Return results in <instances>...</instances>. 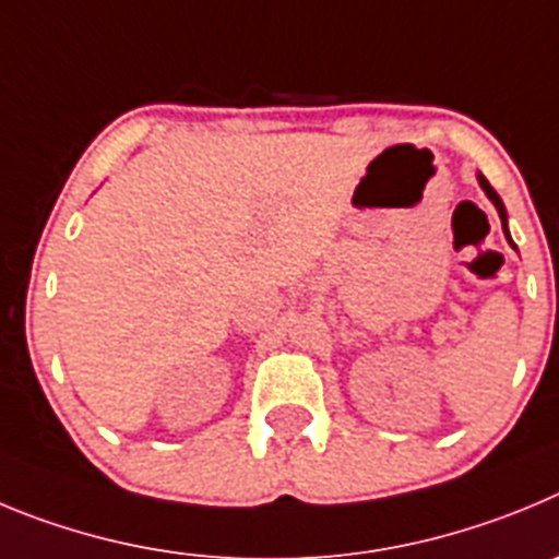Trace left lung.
I'll return each mask as SVG.
<instances>
[{
	"label": "left lung",
	"instance_id": "1",
	"mask_svg": "<svg viewBox=\"0 0 559 559\" xmlns=\"http://www.w3.org/2000/svg\"><path fill=\"white\" fill-rule=\"evenodd\" d=\"M476 178H479V186H481V192L487 194V200H490L492 205H496V211H499V217H501V225H504V236H507V242L512 245V248H515V242H512V236H510V230H507V209H504V203H501V198L499 194H496V189H492L490 183H487V178L485 175H476ZM518 250V248H515Z\"/></svg>",
	"mask_w": 559,
	"mask_h": 559
}]
</instances>
